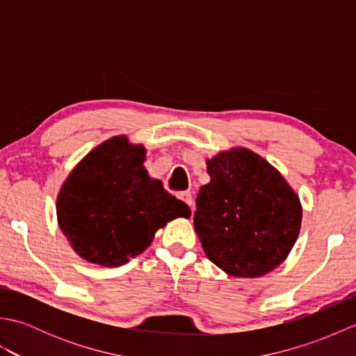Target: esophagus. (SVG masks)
Segmentation results:
<instances>
[{"label":"esophagus","mask_w":356,"mask_h":356,"mask_svg":"<svg viewBox=\"0 0 356 356\" xmlns=\"http://www.w3.org/2000/svg\"><path fill=\"white\" fill-rule=\"evenodd\" d=\"M177 197H179L180 200H182V202H185L188 207L193 208V195H191V193H190V191L179 193V194H177Z\"/></svg>","instance_id":"obj_1"}]
</instances>
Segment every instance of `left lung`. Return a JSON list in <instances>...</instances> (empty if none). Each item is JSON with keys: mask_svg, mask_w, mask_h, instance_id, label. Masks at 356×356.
Here are the masks:
<instances>
[{"mask_svg": "<svg viewBox=\"0 0 356 356\" xmlns=\"http://www.w3.org/2000/svg\"><path fill=\"white\" fill-rule=\"evenodd\" d=\"M209 184L197 195L194 228L216 266L257 278L282 264L298 238L303 208L275 166L236 147L207 159Z\"/></svg>", "mask_w": 356, "mask_h": 356, "instance_id": "left-lung-1", "label": "left lung"}]
</instances>
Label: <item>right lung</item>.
<instances>
[{
  "label": "right lung",
  "mask_w": 356,
  "mask_h": 356,
  "mask_svg": "<svg viewBox=\"0 0 356 356\" xmlns=\"http://www.w3.org/2000/svg\"><path fill=\"white\" fill-rule=\"evenodd\" d=\"M147 149L115 136L74 166L56 199L58 225L86 261L118 268L142 254L157 229L190 207L151 179L143 166Z\"/></svg>",
  "instance_id": "1"
}]
</instances>
